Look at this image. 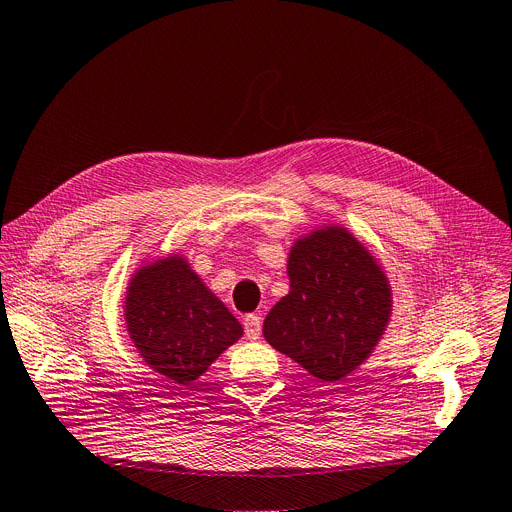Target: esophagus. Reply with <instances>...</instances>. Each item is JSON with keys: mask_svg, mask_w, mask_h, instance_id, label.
<instances>
[{"mask_svg": "<svg viewBox=\"0 0 512 512\" xmlns=\"http://www.w3.org/2000/svg\"><path fill=\"white\" fill-rule=\"evenodd\" d=\"M243 327H246V335L250 339H258L260 331H262V321L258 314H248L246 319H243Z\"/></svg>", "mask_w": 512, "mask_h": 512, "instance_id": "34e87169", "label": "esophagus"}]
</instances>
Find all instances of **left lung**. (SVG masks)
Listing matches in <instances>:
<instances>
[{
	"instance_id": "1",
	"label": "left lung",
	"mask_w": 512,
	"mask_h": 512,
	"mask_svg": "<svg viewBox=\"0 0 512 512\" xmlns=\"http://www.w3.org/2000/svg\"><path fill=\"white\" fill-rule=\"evenodd\" d=\"M289 291L262 333L323 383L362 367L392 319L394 294L379 260L348 227L327 223L300 235L287 254Z\"/></svg>"
}]
</instances>
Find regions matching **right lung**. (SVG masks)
Segmentation results:
<instances>
[{"mask_svg": "<svg viewBox=\"0 0 512 512\" xmlns=\"http://www.w3.org/2000/svg\"><path fill=\"white\" fill-rule=\"evenodd\" d=\"M125 327L148 367L179 385L200 379L243 329L181 252L143 260L123 304Z\"/></svg>", "mask_w": 512, "mask_h": 512, "instance_id": "add662e5", "label": "right lung"}]
</instances>
